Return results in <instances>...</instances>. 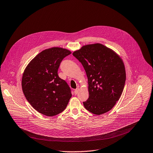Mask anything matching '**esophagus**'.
<instances>
[{
	"instance_id": "34e87169",
	"label": "esophagus",
	"mask_w": 153,
	"mask_h": 153,
	"mask_svg": "<svg viewBox=\"0 0 153 153\" xmlns=\"http://www.w3.org/2000/svg\"><path fill=\"white\" fill-rule=\"evenodd\" d=\"M78 92H79V88H77L76 89H75V91H74V93H75V95H76L78 93Z\"/></svg>"
}]
</instances>
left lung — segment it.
Listing matches in <instances>:
<instances>
[{"label":"left lung","instance_id":"8db88e82","mask_svg":"<svg viewBox=\"0 0 153 153\" xmlns=\"http://www.w3.org/2000/svg\"><path fill=\"white\" fill-rule=\"evenodd\" d=\"M88 77L89 98L85 108L100 115L111 110L122 94L126 79L121 57L100 43L86 45L73 53Z\"/></svg>","mask_w":153,"mask_h":153}]
</instances>
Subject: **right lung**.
<instances>
[{
  "label": "right lung",
  "instance_id": "1",
  "mask_svg": "<svg viewBox=\"0 0 153 153\" xmlns=\"http://www.w3.org/2000/svg\"><path fill=\"white\" fill-rule=\"evenodd\" d=\"M71 51L53 47L38 54L26 67L22 77L23 93L32 107L42 114L53 116L62 112L72 97L66 81L57 70Z\"/></svg>",
  "mask_w": 153,
  "mask_h": 153
}]
</instances>
